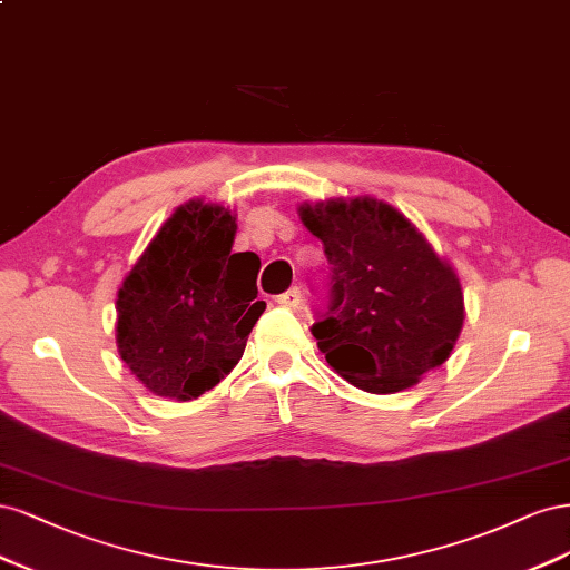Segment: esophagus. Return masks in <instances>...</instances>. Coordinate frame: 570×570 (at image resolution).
<instances>
[{
    "mask_svg": "<svg viewBox=\"0 0 570 570\" xmlns=\"http://www.w3.org/2000/svg\"><path fill=\"white\" fill-rule=\"evenodd\" d=\"M277 303L282 307H298L301 305V288L298 286H291L288 291L282 293V296H277Z\"/></svg>",
    "mask_w": 570,
    "mask_h": 570,
    "instance_id": "obj_1",
    "label": "esophagus"
}]
</instances>
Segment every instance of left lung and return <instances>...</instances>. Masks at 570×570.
<instances>
[{"instance_id":"8db88e82","label":"left lung","mask_w":570,"mask_h":570,"mask_svg":"<svg viewBox=\"0 0 570 570\" xmlns=\"http://www.w3.org/2000/svg\"><path fill=\"white\" fill-rule=\"evenodd\" d=\"M324 244L328 305L312 336L334 370L366 393H397L443 364L464 324L454 269L405 215L374 198L301 206Z\"/></svg>"}]
</instances>
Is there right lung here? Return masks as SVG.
I'll return each instance as SVG.
<instances>
[{"mask_svg":"<svg viewBox=\"0 0 570 570\" xmlns=\"http://www.w3.org/2000/svg\"><path fill=\"white\" fill-rule=\"evenodd\" d=\"M236 217L200 200L160 227L118 291V353L160 397L194 400L242 360L265 312L255 255L234 253Z\"/></svg>","mask_w":570,"mask_h":570,"instance_id":"add662e5","label":"right lung"}]
</instances>
